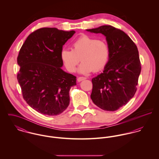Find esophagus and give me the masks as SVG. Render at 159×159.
<instances>
[{
	"mask_svg": "<svg viewBox=\"0 0 159 159\" xmlns=\"http://www.w3.org/2000/svg\"><path fill=\"white\" fill-rule=\"evenodd\" d=\"M86 77H78V79H77V81H78V82H81V81L84 80H86Z\"/></svg>",
	"mask_w": 159,
	"mask_h": 159,
	"instance_id": "esophagus-1",
	"label": "esophagus"
}]
</instances>
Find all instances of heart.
Masks as SVG:
<instances>
[{
  "mask_svg": "<svg viewBox=\"0 0 159 159\" xmlns=\"http://www.w3.org/2000/svg\"><path fill=\"white\" fill-rule=\"evenodd\" d=\"M71 49H64L61 52V59L70 72L76 70L80 60L82 62L78 71L82 74L89 73L93 70L98 71L105 68L109 61L110 50L107 42L87 35L75 40Z\"/></svg>",
  "mask_w": 159,
  "mask_h": 159,
  "instance_id": "obj_1",
  "label": "heart"
}]
</instances>
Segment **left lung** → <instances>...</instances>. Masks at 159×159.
Masks as SVG:
<instances>
[{
  "label": "left lung",
  "mask_w": 159,
  "mask_h": 159,
  "mask_svg": "<svg viewBox=\"0 0 159 159\" xmlns=\"http://www.w3.org/2000/svg\"><path fill=\"white\" fill-rule=\"evenodd\" d=\"M86 30L104 35L110 50L103 73L92 80L91 99L101 109L114 111L125 105L136 92L141 69L137 46L124 32L111 25Z\"/></svg>",
  "instance_id": "obj_1"
}]
</instances>
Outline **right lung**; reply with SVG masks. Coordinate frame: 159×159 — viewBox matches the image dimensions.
<instances>
[{
    "label": "right lung",
    "instance_id": "1",
    "mask_svg": "<svg viewBox=\"0 0 159 159\" xmlns=\"http://www.w3.org/2000/svg\"><path fill=\"white\" fill-rule=\"evenodd\" d=\"M75 33L41 28L30 34L20 49L17 79L24 99L40 113L56 116L69 105V91L76 84V77L61 68V52Z\"/></svg>",
    "mask_w": 159,
    "mask_h": 159
}]
</instances>
